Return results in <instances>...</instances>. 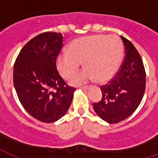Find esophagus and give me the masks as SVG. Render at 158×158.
Listing matches in <instances>:
<instances>
[{
    "mask_svg": "<svg viewBox=\"0 0 158 158\" xmlns=\"http://www.w3.org/2000/svg\"><path fill=\"white\" fill-rule=\"evenodd\" d=\"M79 89H84V90H87V89H89V87H87V86H84V87H80Z\"/></svg>",
    "mask_w": 158,
    "mask_h": 158,
    "instance_id": "1",
    "label": "esophagus"
}]
</instances>
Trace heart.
<instances>
[{"mask_svg": "<svg viewBox=\"0 0 158 158\" xmlns=\"http://www.w3.org/2000/svg\"><path fill=\"white\" fill-rule=\"evenodd\" d=\"M122 55V43L117 36H86L72 41L68 46L67 52L57 56L56 67L64 79H69L83 62L85 69L71 79V84L79 85L94 79L102 83L115 75Z\"/></svg>", "mask_w": 158, "mask_h": 158, "instance_id": "obj_1", "label": "heart"}]
</instances>
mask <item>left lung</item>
Returning <instances> with one entry per match:
<instances>
[{"mask_svg":"<svg viewBox=\"0 0 158 158\" xmlns=\"http://www.w3.org/2000/svg\"><path fill=\"white\" fill-rule=\"evenodd\" d=\"M120 38L125 46V60L115 77L101 86V101L94 103L97 115L110 124L122 121L135 112L142 101L146 85L139 53L128 39Z\"/></svg>","mask_w":158,"mask_h":158,"instance_id":"8db88e82","label":"left lung"}]
</instances>
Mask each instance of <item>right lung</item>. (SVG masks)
I'll return each instance as SVG.
<instances>
[{"mask_svg":"<svg viewBox=\"0 0 158 158\" xmlns=\"http://www.w3.org/2000/svg\"><path fill=\"white\" fill-rule=\"evenodd\" d=\"M62 47L61 33H41L26 43L14 65V86L19 102L42 122L60 119L69 108L75 91L56 69V57Z\"/></svg>","mask_w":158,"mask_h":158,"instance_id":"right-lung-1","label":"right lung"}]
</instances>
